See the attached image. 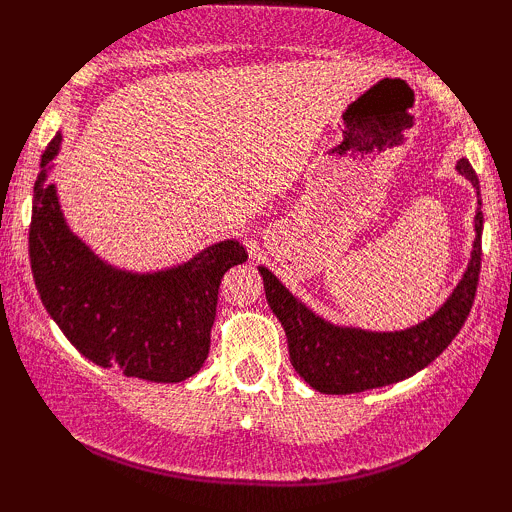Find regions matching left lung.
Instances as JSON below:
<instances>
[{
  "label": "left lung",
  "instance_id": "obj_1",
  "mask_svg": "<svg viewBox=\"0 0 512 512\" xmlns=\"http://www.w3.org/2000/svg\"><path fill=\"white\" fill-rule=\"evenodd\" d=\"M459 174L471 181L480 195L478 174L461 158ZM475 212V242L471 263L436 314L422 324L394 333L361 331V328L333 326L317 317L310 307L289 293V289L268 268H258L263 277L270 310L282 321L289 356L296 373L321 394H359L366 389L387 387L419 373L454 340L473 307L478 291L482 261V200Z\"/></svg>",
  "mask_w": 512,
  "mask_h": 512
}]
</instances>
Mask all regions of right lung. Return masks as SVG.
Masks as SVG:
<instances>
[{"label": "right lung", "instance_id": "add662e5", "mask_svg": "<svg viewBox=\"0 0 512 512\" xmlns=\"http://www.w3.org/2000/svg\"><path fill=\"white\" fill-rule=\"evenodd\" d=\"M60 132L34 184L30 263L37 291L65 338L102 368L149 382H181L209 354L219 284L247 261L240 242L212 244L177 268L137 275L100 261L65 223L51 184Z\"/></svg>", "mask_w": 512, "mask_h": 512}]
</instances>
